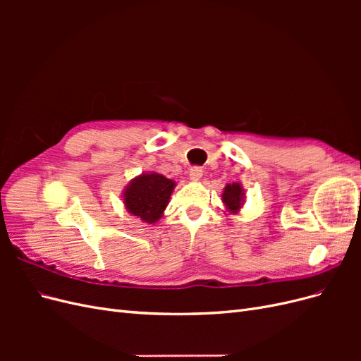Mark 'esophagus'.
<instances>
[{
	"mask_svg": "<svg viewBox=\"0 0 361 361\" xmlns=\"http://www.w3.org/2000/svg\"><path fill=\"white\" fill-rule=\"evenodd\" d=\"M203 176V170H202V167H192L191 170H190V179L191 180H194V182H197V180H200V178Z\"/></svg>",
	"mask_w": 361,
	"mask_h": 361,
	"instance_id": "esophagus-1",
	"label": "esophagus"
}]
</instances>
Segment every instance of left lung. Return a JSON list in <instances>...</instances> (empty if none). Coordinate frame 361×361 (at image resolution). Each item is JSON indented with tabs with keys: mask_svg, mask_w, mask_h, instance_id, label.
I'll list each match as a JSON object with an SVG mask.
<instances>
[{
	"mask_svg": "<svg viewBox=\"0 0 361 361\" xmlns=\"http://www.w3.org/2000/svg\"><path fill=\"white\" fill-rule=\"evenodd\" d=\"M245 199V191L243 188L241 183L233 182V183H227L224 187L221 200L226 206V212L227 214H238L241 211V207L244 204Z\"/></svg>",
	"mask_w": 361,
	"mask_h": 361,
	"instance_id": "left-lung-1",
	"label": "left lung"
}]
</instances>
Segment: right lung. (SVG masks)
<instances>
[{"label":"right lung","instance_id":"1","mask_svg":"<svg viewBox=\"0 0 361 361\" xmlns=\"http://www.w3.org/2000/svg\"><path fill=\"white\" fill-rule=\"evenodd\" d=\"M174 187L176 182L159 173H141L123 190L126 211L143 223L155 224L164 215Z\"/></svg>","mask_w":361,"mask_h":361}]
</instances>
